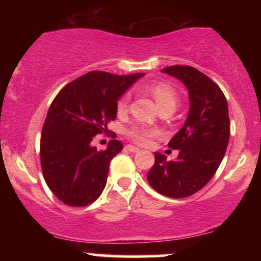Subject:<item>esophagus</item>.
<instances>
[{"label":"esophagus","mask_w":261,"mask_h":261,"mask_svg":"<svg viewBox=\"0 0 261 261\" xmlns=\"http://www.w3.org/2000/svg\"><path fill=\"white\" fill-rule=\"evenodd\" d=\"M127 149V151H130V152H134V153H136V152H139L140 151V148H137V147H135V146H133V145H127L126 147H125Z\"/></svg>","instance_id":"1"}]
</instances>
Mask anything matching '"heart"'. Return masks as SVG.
<instances>
[{
  "instance_id": "obj_1",
  "label": "heart",
  "mask_w": 261,
  "mask_h": 261,
  "mask_svg": "<svg viewBox=\"0 0 261 261\" xmlns=\"http://www.w3.org/2000/svg\"><path fill=\"white\" fill-rule=\"evenodd\" d=\"M147 91L154 98L160 109H162V108H170V109L175 110L179 98L173 87L167 85V83H154V85L147 87ZM128 106H130V93H124L118 99L116 110H118L119 114H125L128 110ZM125 135L133 142L145 146L149 142V140L153 139L157 135V130L153 127L146 126V125L134 124L133 126L126 128Z\"/></svg>"
}]
</instances>
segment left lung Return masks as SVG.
<instances>
[{
    "instance_id": "1",
    "label": "left lung",
    "mask_w": 261,
    "mask_h": 261,
    "mask_svg": "<svg viewBox=\"0 0 261 261\" xmlns=\"http://www.w3.org/2000/svg\"><path fill=\"white\" fill-rule=\"evenodd\" d=\"M162 72L187 86L190 110L184 126L168 143L179 151L178 158L167 161L155 152L147 180L162 195L180 199L201 190L220 167L230 134L228 104L220 87L191 66H168Z\"/></svg>"
}]
</instances>
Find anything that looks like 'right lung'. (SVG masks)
<instances>
[{
	"label": "right lung",
	"mask_w": 261,
	"mask_h": 261,
	"mask_svg": "<svg viewBox=\"0 0 261 261\" xmlns=\"http://www.w3.org/2000/svg\"><path fill=\"white\" fill-rule=\"evenodd\" d=\"M145 73L119 76L91 71L67 83L49 108L40 137L41 170L60 201L83 207L100 196L110 161L122 149L112 140L107 149L91 145L116 118L120 95Z\"/></svg>",
	"instance_id": "right-lung-1"
}]
</instances>
